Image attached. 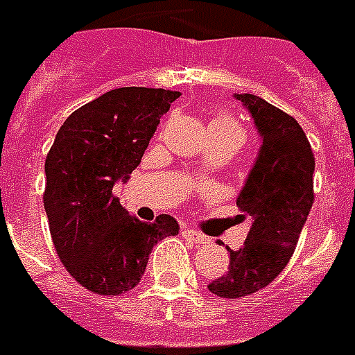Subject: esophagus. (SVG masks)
<instances>
[{
	"instance_id": "esophagus-1",
	"label": "esophagus",
	"mask_w": 355,
	"mask_h": 355,
	"mask_svg": "<svg viewBox=\"0 0 355 355\" xmlns=\"http://www.w3.org/2000/svg\"><path fill=\"white\" fill-rule=\"evenodd\" d=\"M184 236L188 237V239H191V241H195V243H206V241H208V237L202 236V234H199L197 230H191V228H186V230H184Z\"/></svg>"
}]
</instances>
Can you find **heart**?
Returning a JSON list of instances; mask_svg holds the SVG:
<instances>
[{
    "mask_svg": "<svg viewBox=\"0 0 355 355\" xmlns=\"http://www.w3.org/2000/svg\"><path fill=\"white\" fill-rule=\"evenodd\" d=\"M214 125H223V127H239L236 121H232V119L227 118V116H219V118L214 119V121L210 123V127H214Z\"/></svg>",
    "mask_w": 355,
    "mask_h": 355,
    "instance_id": "b5f03b06",
    "label": "heart"
}]
</instances>
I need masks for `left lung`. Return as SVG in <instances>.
Listing matches in <instances>:
<instances>
[{"mask_svg": "<svg viewBox=\"0 0 355 355\" xmlns=\"http://www.w3.org/2000/svg\"><path fill=\"white\" fill-rule=\"evenodd\" d=\"M261 136L258 160L237 197L250 230L239 250L230 247L227 275L210 282L214 295L241 298L263 289L289 263L313 206L315 156L297 119L252 94H236Z\"/></svg>", "mask_w": 355, "mask_h": 355, "instance_id": "8db88e82", "label": "left lung"}]
</instances>
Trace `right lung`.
<instances>
[{
	"label": "right lung",
	"instance_id": "1",
	"mask_svg": "<svg viewBox=\"0 0 355 355\" xmlns=\"http://www.w3.org/2000/svg\"><path fill=\"white\" fill-rule=\"evenodd\" d=\"M180 92L127 86L83 105L58 128L46 158L44 208L68 272L97 295L138 286L156 243L178 234L171 216H130L112 188L139 166L160 118Z\"/></svg>",
	"mask_w": 355,
	"mask_h": 355
}]
</instances>
